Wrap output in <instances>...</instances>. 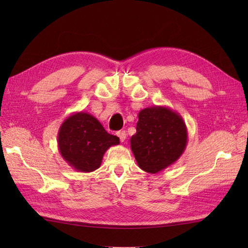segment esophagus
Returning <instances> with one entry per match:
<instances>
[{
	"label": "esophagus",
	"instance_id": "esophagus-1",
	"mask_svg": "<svg viewBox=\"0 0 248 248\" xmlns=\"http://www.w3.org/2000/svg\"><path fill=\"white\" fill-rule=\"evenodd\" d=\"M117 136L119 138L121 143H124V141L125 140V139H127V133H125V131H118Z\"/></svg>",
	"mask_w": 248,
	"mask_h": 248
}]
</instances>
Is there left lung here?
Instances as JSON below:
<instances>
[{"mask_svg": "<svg viewBox=\"0 0 248 248\" xmlns=\"http://www.w3.org/2000/svg\"><path fill=\"white\" fill-rule=\"evenodd\" d=\"M131 150L140 170L156 173L182 155L187 145V129L181 115L167 107H155L139 113Z\"/></svg>", "mask_w": 248, "mask_h": 248, "instance_id": "obj_1", "label": "left lung"}]
</instances>
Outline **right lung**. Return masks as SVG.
<instances>
[{"label":"right lung","mask_w":248,"mask_h":248,"mask_svg":"<svg viewBox=\"0 0 248 248\" xmlns=\"http://www.w3.org/2000/svg\"><path fill=\"white\" fill-rule=\"evenodd\" d=\"M57 144L68 165L77 171L92 172L101 165L105 151L119 145V138L108 133L93 115L77 112L62 121Z\"/></svg>","instance_id":"1"}]
</instances>
